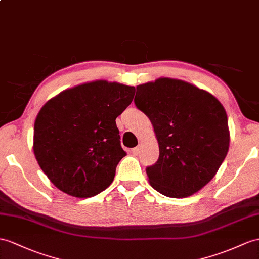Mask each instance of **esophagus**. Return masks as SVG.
Wrapping results in <instances>:
<instances>
[{
	"label": "esophagus",
	"instance_id": "34e87169",
	"mask_svg": "<svg viewBox=\"0 0 259 259\" xmlns=\"http://www.w3.org/2000/svg\"><path fill=\"white\" fill-rule=\"evenodd\" d=\"M132 154H133L134 156H137L138 154H140V147H135L132 149Z\"/></svg>",
	"mask_w": 259,
	"mask_h": 259
}]
</instances>
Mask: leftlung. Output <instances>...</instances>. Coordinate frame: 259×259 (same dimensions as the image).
Listing matches in <instances>:
<instances>
[{
    "instance_id": "8db88e82",
    "label": "left lung",
    "mask_w": 259,
    "mask_h": 259,
    "mask_svg": "<svg viewBox=\"0 0 259 259\" xmlns=\"http://www.w3.org/2000/svg\"><path fill=\"white\" fill-rule=\"evenodd\" d=\"M135 105L154 126L159 158L149 184L169 198H186L215 176L230 146L228 115L211 93L186 81L159 78L136 87Z\"/></svg>"
}]
</instances>
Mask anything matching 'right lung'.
I'll use <instances>...</instances> for the list:
<instances>
[{
  "mask_svg": "<svg viewBox=\"0 0 259 259\" xmlns=\"http://www.w3.org/2000/svg\"><path fill=\"white\" fill-rule=\"evenodd\" d=\"M134 94V87L98 80L60 92L40 109L34 154L59 190L90 198L112 184L126 155L115 119Z\"/></svg>",
  "mask_w": 259,
  "mask_h": 259,
  "instance_id": "right-lung-1",
  "label": "right lung"
}]
</instances>
